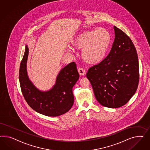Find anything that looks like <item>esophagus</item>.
I'll return each instance as SVG.
<instances>
[{
    "label": "esophagus",
    "instance_id": "34e87169",
    "mask_svg": "<svg viewBox=\"0 0 150 150\" xmlns=\"http://www.w3.org/2000/svg\"><path fill=\"white\" fill-rule=\"evenodd\" d=\"M78 72L79 73V74L81 76H83L85 74V70L82 68H79L78 69Z\"/></svg>",
    "mask_w": 150,
    "mask_h": 150
}]
</instances>
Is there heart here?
<instances>
[{"instance_id":"b5f03b06","label":"heart","mask_w":150,"mask_h":150,"mask_svg":"<svg viewBox=\"0 0 150 150\" xmlns=\"http://www.w3.org/2000/svg\"><path fill=\"white\" fill-rule=\"evenodd\" d=\"M111 37L103 28L86 30L77 35L72 42L73 47L82 50V58L86 63L96 64L105 58L110 44Z\"/></svg>"}]
</instances>
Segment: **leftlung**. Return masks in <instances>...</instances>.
<instances>
[{"mask_svg":"<svg viewBox=\"0 0 150 150\" xmlns=\"http://www.w3.org/2000/svg\"><path fill=\"white\" fill-rule=\"evenodd\" d=\"M114 30L115 38L109 54L89 69L86 77L100 104L116 108L125 105L135 94L139 81V67L131 39L115 26Z\"/></svg>","mask_w":150,"mask_h":150,"instance_id":"obj_1","label":"left lung"}]
</instances>
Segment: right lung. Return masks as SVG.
<instances>
[{"label":"right lung","mask_w":150,"mask_h":150,"mask_svg":"<svg viewBox=\"0 0 150 150\" xmlns=\"http://www.w3.org/2000/svg\"><path fill=\"white\" fill-rule=\"evenodd\" d=\"M28 55L26 45L20 66L19 81L27 104L37 112L48 117H57L68 112L74 104L73 87L79 79L75 63L73 62L62 69L53 88L43 92L38 90L28 77Z\"/></svg>","instance_id":"1"}]
</instances>
